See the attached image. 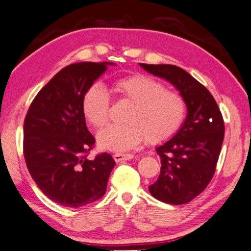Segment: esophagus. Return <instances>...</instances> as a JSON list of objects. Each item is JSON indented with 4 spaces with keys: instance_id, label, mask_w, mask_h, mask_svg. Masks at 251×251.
<instances>
[{
    "instance_id": "esophagus-1",
    "label": "esophagus",
    "mask_w": 251,
    "mask_h": 251,
    "mask_svg": "<svg viewBox=\"0 0 251 251\" xmlns=\"http://www.w3.org/2000/svg\"><path fill=\"white\" fill-rule=\"evenodd\" d=\"M113 159L116 162L125 161V160H131L133 159V154H126V153H114Z\"/></svg>"
}]
</instances>
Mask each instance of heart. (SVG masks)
<instances>
[{
	"label": "heart",
	"mask_w": 251,
	"mask_h": 251,
	"mask_svg": "<svg viewBox=\"0 0 251 251\" xmlns=\"http://www.w3.org/2000/svg\"><path fill=\"white\" fill-rule=\"evenodd\" d=\"M120 100L131 103L123 125H111L98 134L99 146L125 152L143 140L159 145L169 140L181 128L186 118V102L179 93L145 75L119 79L113 84ZM82 112L90 125L100 129L110 114V98L100 84H92L82 97Z\"/></svg>",
	"instance_id": "obj_1"
}]
</instances>
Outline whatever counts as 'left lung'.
I'll return each instance as SVG.
<instances>
[{
    "mask_svg": "<svg viewBox=\"0 0 251 251\" xmlns=\"http://www.w3.org/2000/svg\"><path fill=\"white\" fill-rule=\"evenodd\" d=\"M140 67L176 87L188 111L178 132L155 149L161 170L149 191L162 202L188 203L207 188L215 174L225 137L223 114L208 89L183 69L171 64Z\"/></svg>",
    "mask_w": 251,
    "mask_h": 251,
    "instance_id": "8db88e82",
    "label": "left lung"
}]
</instances>
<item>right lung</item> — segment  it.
I'll list each match as a JSON object with an SVG mask.
<instances>
[{"instance_id": "1", "label": "right lung", "mask_w": 251, "mask_h": 251, "mask_svg": "<svg viewBox=\"0 0 251 251\" xmlns=\"http://www.w3.org/2000/svg\"><path fill=\"white\" fill-rule=\"evenodd\" d=\"M112 62L63 68L36 94L23 126L26 167L40 190L64 207L79 208L104 196L114 160L87 155L96 139L82 112V97Z\"/></svg>"}]
</instances>
